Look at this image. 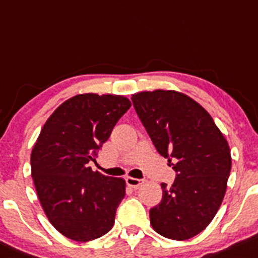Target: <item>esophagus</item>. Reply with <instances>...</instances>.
<instances>
[{"instance_id": "obj_1", "label": "esophagus", "mask_w": 258, "mask_h": 258, "mask_svg": "<svg viewBox=\"0 0 258 258\" xmlns=\"http://www.w3.org/2000/svg\"><path fill=\"white\" fill-rule=\"evenodd\" d=\"M125 180H126V184H128L129 186L134 187V189H139V187L144 184V180H141V179H137V178H132V176H128Z\"/></svg>"}]
</instances>
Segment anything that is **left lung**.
Returning <instances> with one entry per match:
<instances>
[{"label":"left lung","instance_id":"left-lung-1","mask_svg":"<svg viewBox=\"0 0 258 258\" xmlns=\"http://www.w3.org/2000/svg\"><path fill=\"white\" fill-rule=\"evenodd\" d=\"M132 100L158 153L175 161L174 183L161 184V202L150 210L152 228L168 239L192 238L206 229L224 199L231 169L227 139L183 92L141 91Z\"/></svg>","mask_w":258,"mask_h":258}]
</instances>
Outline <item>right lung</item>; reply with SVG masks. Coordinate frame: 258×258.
Instances as JSON below:
<instances>
[{
    "label": "right lung",
    "mask_w": 258,
    "mask_h": 258,
    "mask_svg": "<svg viewBox=\"0 0 258 258\" xmlns=\"http://www.w3.org/2000/svg\"><path fill=\"white\" fill-rule=\"evenodd\" d=\"M132 106L120 95L79 94L43 124L30 156L31 176L50 223L66 238L91 241L112 229L125 180L88 166Z\"/></svg>",
    "instance_id": "obj_1"
}]
</instances>
